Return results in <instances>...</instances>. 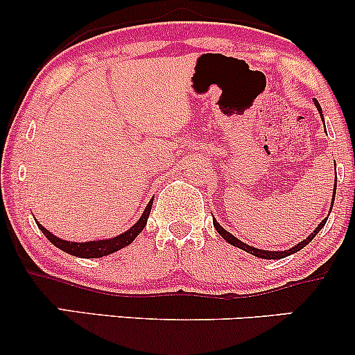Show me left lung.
Here are the masks:
<instances>
[{
  "instance_id": "left-lung-1",
  "label": "left lung",
  "mask_w": 355,
  "mask_h": 355,
  "mask_svg": "<svg viewBox=\"0 0 355 355\" xmlns=\"http://www.w3.org/2000/svg\"><path fill=\"white\" fill-rule=\"evenodd\" d=\"M313 103H315V107H317V110H319V113H320V116H322V108H320L319 101H317V100H313ZM322 120H324V116H322ZM336 187H337V175H336V182H334V193H332L331 210H332V207H334V200H336ZM331 210H329V215H331ZM327 218H329V217H325L324 220H322V222L319 223V225H317V229L313 230L312 234L309 235L307 239H304L302 242H299V243H297L295 247L288 248V250H262V248H257V247L247 245V243H243L242 240H239L237 237H235V235H232L230 232H227L225 229H223V227L220 225V223H218L217 220H215V218H214V227H215V230H217L218 234L222 235V237L225 239L227 242L230 243V245H234V247H239V248H242V250H245V252H248V254H252V255L259 257V259H266V260H277V259H284V257H288V255L295 254V252L302 250V248H304L305 245H309V243L312 242V239L315 237L317 234H319V230L324 229V225H325V222H327Z\"/></svg>"
}]
</instances>
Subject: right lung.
Instances as JSON below:
<instances>
[{"mask_svg":"<svg viewBox=\"0 0 355 355\" xmlns=\"http://www.w3.org/2000/svg\"><path fill=\"white\" fill-rule=\"evenodd\" d=\"M152 205H153V198L148 202V205L145 207L144 214H141V217L138 218L135 225H132L128 230L123 232V234L116 235V237L113 239L92 240V242H70V240H63L56 237V235H53L50 230L44 229L42 223H38V220H36V225H38V229L43 232L44 237L50 240L53 245L58 247L60 250L67 252V254L70 255L80 257V259H100V257L110 255L113 254V252L121 250V248L130 245V243L137 239V235L145 229L150 210H152Z\"/></svg>","mask_w":355,"mask_h":355,"instance_id":"right-lung-1","label":"right lung"}]
</instances>
